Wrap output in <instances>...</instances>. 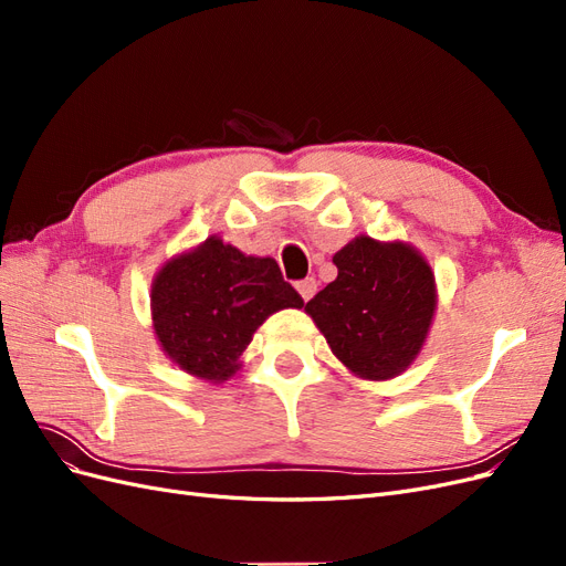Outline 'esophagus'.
<instances>
[{"label":"esophagus","instance_id":"34e87169","mask_svg":"<svg viewBox=\"0 0 566 566\" xmlns=\"http://www.w3.org/2000/svg\"><path fill=\"white\" fill-rule=\"evenodd\" d=\"M316 287H318L316 279H304V281L297 283V293H300V297H302L304 302H310V300L316 295Z\"/></svg>","mask_w":566,"mask_h":566}]
</instances>
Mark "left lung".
Here are the masks:
<instances>
[{
  "instance_id": "8db88e82",
  "label": "left lung",
  "mask_w": 566,
  "mask_h": 566,
  "mask_svg": "<svg viewBox=\"0 0 566 566\" xmlns=\"http://www.w3.org/2000/svg\"><path fill=\"white\" fill-rule=\"evenodd\" d=\"M337 279L304 304L337 361L356 378H397L422 352L437 312L424 254L403 241L356 235L335 252Z\"/></svg>"
}]
</instances>
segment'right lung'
<instances>
[{"mask_svg": "<svg viewBox=\"0 0 566 566\" xmlns=\"http://www.w3.org/2000/svg\"><path fill=\"white\" fill-rule=\"evenodd\" d=\"M302 304L273 256L245 254L219 235L169 256L150 283L160 349L184 373L212 385L241 370L252 335L271 314Z\"/></svg>", "mask_w": 566, "mask_h": 566, "instance_id": "right-lung-1", "label": "right lung"}]
</instances>
